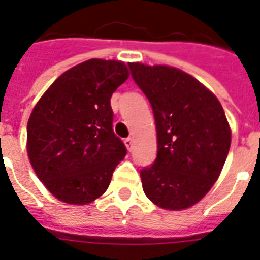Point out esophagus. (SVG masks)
Segmentation results:
<instances>
[{
	"label": "esophagus",
	"instance_id": "1",
	"mask_svg": "<svg viewBox=\"0 0 260 260\" xmlns=\"http://www.w3.org/2000/svg\"><path fill=\"white\" fill-rule=\"evenodd\" d=\"M125 146L128 147V150H132V147H134V138H126L125 139Z\"/></svg>",
	"mask_w": 260,
	"mask_h": 260
}]
</instances>
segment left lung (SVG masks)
Returning a JSON list of instances; mask_svg holds the SVG:
<instances>
[{"label": "left lung", "instance_id": "obj_1", "mask_svg": "<svg viewBox=\"0 0 260 260\" xmlns=\"http://www.w3.org/2000/svg\"><path fill=\"white\" fill-rule=\"evenodd\" d=\"M128 65L150 102L157 131V157L141 170L143 191L167 210L193 206L217 181L229 154L231 131L223 107L181 69Z\"/></svg>", "mask_w": 260, "mask_h": 260}]
</instances>
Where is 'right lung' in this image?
Returning a JSON list of instances; mask_svg holds the SVG:
<instances>
[{"instance_id":"add662e5","label":"right lung","mask_w":260,"mask_h":260,"mask_svg":"<svg viewBox=\"0 0 260 260\" xmlns=\"http://www.w3.org/2000/svg\"><path fill=\"white\" fill-rule=\"evenodd\" d=\"M121 61L89 59L59 76L27 122V154L57 199L87 205L107 191L126 147L114 134L110 99L128 79Z\"/></svg>"}]
</instances>
